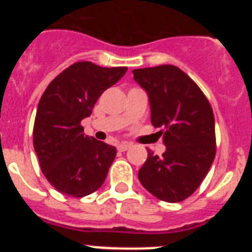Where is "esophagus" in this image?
Here are the masks:
<instances>
[{"mask_svg": "<svg viewBox=\"0 0 252 252\" xmlns=\"http://www.w3.org/2000/svg\"><path fill=\"white\" fill-rule=\"evenodd\" d=\"M130 148H131V144H126V142H125V144H120V145L117 146V150L126 151V150H128Z\"/></svg>", "mask_w": 252, "mask_h": 252, "instance_id": "34e87169", "label": "esophagus"}]
</instances>
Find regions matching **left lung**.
Listing matches in <instances>:
<instances>
[{
  "label": "left lung",
  "instance_id": "obj_1",
  "mask_svg": "<svg viewBox=\"0 0 252 252\" xmlns=\"http://www.w3.org/2000/svg\"><path fill=\"white\" fill-rule=\"evenodd\" d=\"M133 79L148 92L151 124L161 127L166 150L148 149L139 170L146 190L169 203L187 199L206 178L216 157L215 115L192 78L174 65L133 69Z\"/></svg>",
  "mask_w": 252,
  "mask_h": 252
}]
</instances>
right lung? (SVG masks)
I'll return each mask as SVG.
<instances>
[{
    "instance_id": "1",
    "label": "right lung",
    "mask_w": 252,
    "mask_h": 252,
    "mask_svg": "<svg viewBox=\"0 0 252 252\" xmlns=\"http://www.w3.org/2000/svg\"><path fill=\"white\" fill-rule=\"evenodd\" d=\"M126 70L77 62L46 87L37 106L32 141L41 171L58 192L82 198L103 184L116 148L86 136L81 122Z\"/></svg>"
}]
</instances>
